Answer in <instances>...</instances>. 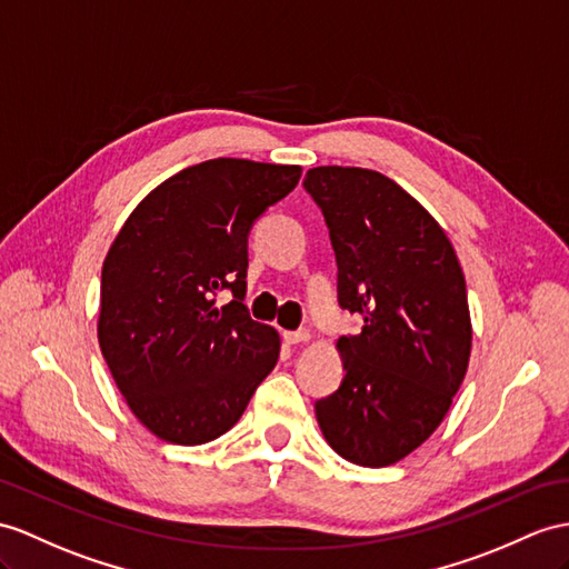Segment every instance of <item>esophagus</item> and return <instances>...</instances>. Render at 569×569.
<instances>
[{
  "label": "esophagus",
  "mask_w": 569,
  "mask_h": 569,
  "mask_svg": "<svg viewBox=\"0 0 569 569\" xmlns=\"http://www.w3.org/2000/svg\"><path fill=\"white\" fill-rule=\"evenodd\" d=\"M309 340H311V332H309V330L284 332V342H287V345H301V342H309Z\"/></svg>",
  "instance_id": "esophagus-1"
}]
</instances>
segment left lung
I'll use <instances>...</instances> for the list:
<instances>
[{"label": "left lung", "instance_id": "8db88e82", "mask_svg": "<svg viewBox=\"0 0 569 569\" xmlns=\"http://www.w3.org/2000/svg\"><path fill=\"white\" fill-rule=\"evenodd\" d=\"M303 188L323 210L340 270V303L365 318L340 338L345 379L316 420L345 461H403L445 420L468 371L461 262L439 221L396 180L357 166H316Z\"/></svg>", "mask_w": 569, "mask_h": 569}]
</instances>
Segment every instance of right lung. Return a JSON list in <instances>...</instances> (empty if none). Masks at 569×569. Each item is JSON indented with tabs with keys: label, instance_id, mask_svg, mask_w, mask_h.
<instances>
[{
	"label": "right lung",
	"instance_id": "right-lung-1",
	"mask_svg": "<svg viewBox=\"0 0 569 569\" xmlns=\"http://www.w3.org/2000/svg\"><path fill=\"white\" fill-rule=\"evenodd\" d=\"M301 166L210 159L166 178L124 219L101 272L99 348L151 435L207 445L239 422L280 357V332L246 313L248 231ZM229 286L234 299L217 308Z\"/></svg>",
	"mask_w": 569,
	"mask_h": 569
}]
</instances>
